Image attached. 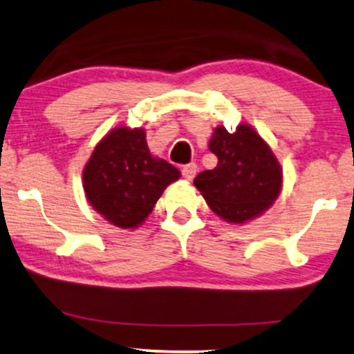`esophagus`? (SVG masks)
Here are the masks:
<instances>
[{"label": "esophagus", "instance_id": "esophagus-1", "mask_svg": "<svg viewBox=\"0 0 354 354\" xmlns=\"http://www.w3.org/2000/svg\"><path fill=\"white\" fill-rule=\"evenodd\" d=\"M195 174H197V165H195L194 162L187 164L182 167V176H184L187 180H192V178L195 177Z\"/></svg>", "mask_w": 354, "mask_h": 354}]
</instances>
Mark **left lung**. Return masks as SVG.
<instances>
[{"instance_id":"obj_1","label":"left lung","mask_w":354,"mask_h":354,"mask_svg":"<svg viewBox=\"0 0 354 354\" xmlns=\"http://www.w3.org/2000/svg\"><path fill=\"white\" fill-rule=\"evenodd\" d=\"M208 147L218 157L216 167L194 180L208 207L234 225L263 215L282 189L281 164L269 144L250 124H239L234 133L218 126Z\"/></svg>"}]
</instances>
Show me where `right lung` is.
Masks as SVG:
<instances>
[{"label":"right lung","instance_id":"right-lung-1","mask_svg":"<svg viewBox=\"0 0 354 354\" xmlns=\"http://www.w3.org/2000/svg\"><path fill=\"white\" fill-rule=\"evenodd\" d=\"M180 170L151 154L142 128L111 129L84 169L90 207L118 228H138Z\"/></svg>","mask_w":354,"mask_h":354}]
</instances>
